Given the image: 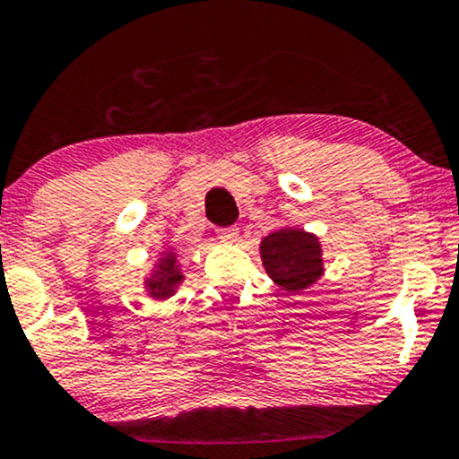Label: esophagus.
Segmentation results:
<instances>
[{
    "label": "esophagus",
    "mask_w": 459,
    "mask_h": 459,
    "mask_svg": "<svg viewBox=\"0 0 459 459\" xmlns=\"http://www.w3.org/2000/svg\"><path fill=\"white\" fill-rule=\"evenodd\" d=\"M218 237L224 241V244H235V241L239 239V229H235V226L218 229Z\"/></svg>",
    "instance_id": "esophagus-1"
}]
</instances>
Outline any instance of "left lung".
I'll list each match as a JSON object with an SVG mask.
<instances>
[{
  "mask_svg": "<svg viewBox=\"0 0 459 459\" xmlns=\"http://www.w3.org/2000/svg\"><path fill=\"white\" fill-rule=\"evenodd\" d=\"M267 276L287 293H302L324 276V247L319 237L298 226H282L259 244Z\"/></svg>",
  "mask_w": 459,
  "mask_h": 459,
  "instance_id": "left-lung-1",
  "label": "left lung"
}]
</instances>
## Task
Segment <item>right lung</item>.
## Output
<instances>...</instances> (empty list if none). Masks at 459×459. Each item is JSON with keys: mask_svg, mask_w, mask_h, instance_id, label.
I'll use <instances>...</instances> for the list:
<instances>
[{"mask_svg": "<svg viewBox=\"0 0 459 459\" xmlns=\"http://www.w3.org/2000/svg\"><path fill=\"white\" fill-rule=\"evenodd\" d=\"M186 282V273L181 267V256L177 255V250L172 246L163 247L157 255V259L149 267V273L144 276L142 289L151 299L155 302H163V299H170L178 291V287Z\"/></svg>", "mask_w": 459, "mask_h": 459, "instance_id": "1", "label": "right lung"}]
</instances>
